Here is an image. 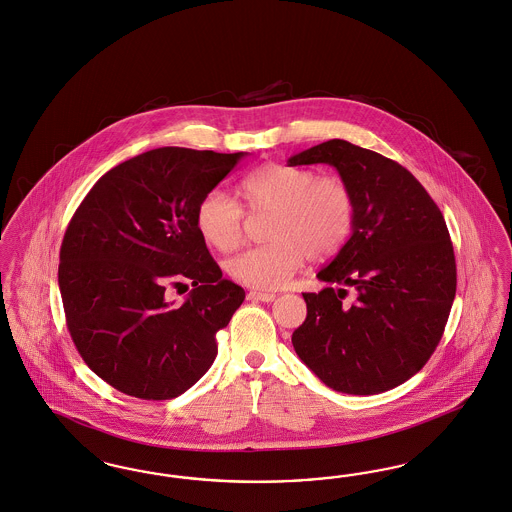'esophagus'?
<instances>
[{"label":"esophagus","instance_id":"1","mask_svg":"<svg viewBox=\"0 0 512 512\" xmlns=\"http://www.w3.org/2000/svg\"><path fill=\"white\" fill-rule=\"evenodd\" d=\"M247 299H249V301H261V303H270V301H274V299H276V293L251 289V291L247 293Z\"/></svg>","mask_w":512,"mask_h":512}]
</instances>
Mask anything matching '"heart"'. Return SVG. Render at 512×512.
<instances>
[{"instance_id":"b5f03b06","label":"heart","mask_w":512,"mask_h":512,"mask_svg":"<svg viewBox=\"0 0 512 512\" xmlns=\"http://www.w3.org/2000/svg\"><path fill=\"white\" fill-rule=\"evenodd\" d=\"M242 194L251 213H272L270 244L251 247L228 259V276L255 289H276L305 259L324 261L347 244L356 200L339 175H316L307 167L266 164L249 173ZM246 211L226 192L213 188L196 209V228L209 246L228 253L240 246Z\"/></svg>"}]
</instances>
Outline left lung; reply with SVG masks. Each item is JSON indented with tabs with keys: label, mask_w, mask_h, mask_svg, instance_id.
Listing matches in <instances>:
<instances>
[{
	"label": "left lung",
	"mask_w": 512,
	"mask_h": 512,
	"mask_svg": "<svg viewBox=\"0 0 512 512\" xmlns=\"http://www.w3.org/2000/svg\"><path fill=\"white\" fill-rule=\"evenodd\" d=\"M310 164L333 165L350 184L356 219L347 244L318 272L331 286L303 293L307 320L291 343L329 389H394L429 362L455 299L444 215L406 167L368 148L331 139L287 160ZM345 286L357 289L350 308Z\"/></svg>",
	"instance_id": "8db88e82"
}]
</instances>
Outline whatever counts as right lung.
<instances>
[{"label": "right lung", "mask_w": 512, "mask_h": 512, "mask_svg": "<svg viewBox=\"0 0 512 512\" xmlns=\"http://www.w3.org/2000/svg\"><path fill=\"white\" fill-rule=\"evenodd\" d=\"M247 152L164 146L112 167L64 232L59 287L83 362L110 387L169 400L204 377L246 291L225 280L196 209ZM193 284L183 306L169 286Z\"/></svg>", "instance_id": "right-lung-1"}]
</instances>
